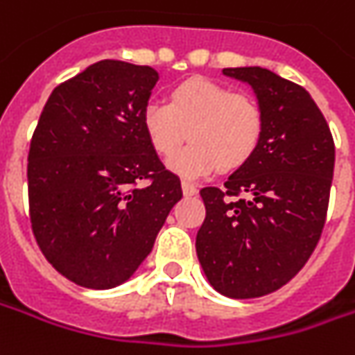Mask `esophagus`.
Here are the masks:
<instances>
[{"mask_svg":"<svg viewBox=\"0 0 355 355\" xmlns=\"http://www.w3.org/2000/svg\"><path fill=\"white\" fill-rule=\"evenodd\" d=\"M182 192H184V196H196L198 187L192 184V182H188V180H182Z\"/></svg>","mask_w":355,"mask_h":355,"instance_id":"obj_1","label":"esophagus"}]
</instances>
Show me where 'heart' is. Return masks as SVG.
Returning <instances> with one entry per match:
<instances>
[{"instance_id":"b5f03b06","label":"heart","mask_w":355,"mask_h":355,"mask_svg":"<svg viewBox=\"0 0 355 355\" xmlns=\"http://www.w3.org/2000/svg\"><path fill=\"white\" fill-rule=\"evenodd\" d=\"M141 124L161 157L174 155L190 135L193 144L168 161L182 177L214 168L235 171L257 153L264 134V108L248 93L206 77H190L168 91L167 103H147Z\"/></svg>"}]
</instances>
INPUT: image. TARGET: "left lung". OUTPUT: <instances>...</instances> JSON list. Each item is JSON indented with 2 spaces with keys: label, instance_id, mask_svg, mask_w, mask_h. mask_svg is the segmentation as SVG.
<instances>
[{
  "label": "left lung",
  "instance_id": "left-lung-1",
  "mask_svg": "<svg viewBox=\"0 0 355 355\" xmlns=\"http://www.w3.org/2000/svg\"><path fill=\"white\" fill-rule=\"evenodd\" d=\"M223 73L254 89L264 134L223 188L200 190L206 219L196 252L219 293L250 299L286 286L317 247L329 209L334 139L297 83L264 67H225Z\"/></svg>",
  "mask_w": 355,
  "mask_h": 355
}]
</instances>
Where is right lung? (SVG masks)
Here are the masks:
<instances>
[{"instance_id": "obj_1", "label": "right lung", "mask_w": 355, "mask_h": 355, "mask_svg": "<svg viewBox=\"0 0 355 355\" xmlns=\"http://www.w3.org/2000/svg\"><path fill=\"white\" fill-rule=\"evenodd\" d=\"M157 79L149 66L103 60L60 83L38 118L26 165L31 225L46 260L77 286L124 284L182 198L141 124Z\"/></svg>"}]
</instances>
